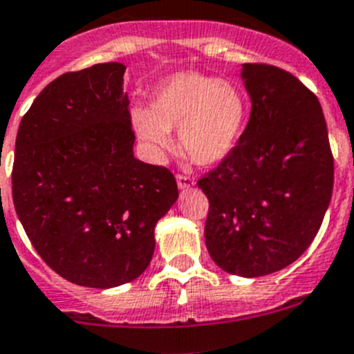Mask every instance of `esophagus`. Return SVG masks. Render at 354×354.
Here are the masks:
<instances>
[{"instance_id": "1", "label": "esophagus", "mask_w": 354, "mask_h": 354, "mask_svg": "<svg viewBox=\"0 0 354 354\" xmlns=\"http://www.w3.org/2000/svg\"><path fill=\"white\" fill-rule=\"evenodd\" d=\"M176 183L181 190H187V188L194 187L195 181L190 176H187V174H176Z\"/></svg>"}]
</instances>
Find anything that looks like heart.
<instances>
[{
	"label": "heart",
	"instance_id": "1",
	"mask_svg": "<svg viewBox=\"0 0 354 354\" xmlns=\"http://www.w3.org/2000/svg\"><path fill=\"white\" fill-rule=\"evenodd\" d=\"M247 115V98L235 82L201 72H180L157 88L149 111H133L131 122L136 136L157 153L171 149L169 131L178 129L183 156L211 166L232 152Z\"/></svg>",
	"mask_w": 354,
	"mask_h": 354
}]
</instances>
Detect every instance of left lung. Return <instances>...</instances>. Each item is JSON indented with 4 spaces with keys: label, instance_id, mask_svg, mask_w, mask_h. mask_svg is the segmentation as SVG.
Segmentation results:
<instances>
[{
    "label": "left lung",
    "instance_id": "left-lung-1",
    "mask_svg": "<svg viewBox=\"0 0 354 354\" xmlns=\"http://www.w3.org/2000/svg\"><path fill=\"white\" fill-rule=\"evenodd\" d=\"M252 107L232 152L197 181L209 198L205 245L232 275H270L297 259L320 230L334 187L322 105L296 75L243 64Z\"/></svg>",
    "mask_w": 354,
    "mask_h": 354
}]
</instances>
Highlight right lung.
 <instances>
[{
    "instance_id": "right-lung-1",
    "label": "right lung",
    "mask_w": 354,
    "mask_h": 354,
    "mask_svg": "<svg viewBox=\"0 0 354 354\" xmlns=\"http://www.w3.org/2000/svg\"><path fill=\"white\" fill-rule=\"evenodd\" d=\"M124 71L109 62L58 75L15 142L12 195L30 243L55 273L95 289L145 272L153 228L178 198L167 167L133 156Z\"/></svg>"
}]
</instances>
